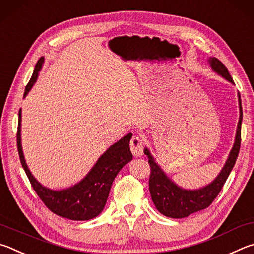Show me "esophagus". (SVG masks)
Here are the masks:
<instances>
[{
	"label": "esophagus",
	"instance_id": "esophagus-1",
	"mask_svg": "<svg viewBox=\"0 0 254 254\" xmlns=\"http://www.w3.org/2000/svg\"><path fill=\"white\" fill-rule=\"evenodd\" d=\"M130 150L135 157H140L144 154V140L139 136H132L130 139Z\"/></svg>",
	"mask_w": 254,
	"mask_h": 254
}]
</instances>
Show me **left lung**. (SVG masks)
I'll use <instances>...</instances> for the list:
<instances>
[{"label": "left lung", "mask_w": 254, "mask_h": 254, "mask_svg": "<svg viewBox=\"0 0 254 254\" xmlns=\"http://www.w3.org/2000/svg\"><path fill=\"white\" fill-rule=\"evenodd\" d=\"M211 68L221 74L231 83H234L232 77H231L226 66L216 58H210L208 59ZM239 106H240V118L238 124L237 135H235V141L232 147V150L229 155L228 161H226L224 167L216 179L204 188L199 190H184L177 186L174 182L171 181L166 176L162 168L155 162L149 150L145 148L144 153L148 156V163L150 166V175H149V192L152 196L153 202L157 210L163 215L173 217V219H182L195 212L202 211L204 208L208 207L212 202L216 198L217 195L221 192L222 188L228 180L231 171L237 162L238 155L240 152V146H241V124H242V105L241 97L239 95Z\"/></svg>", "instance_id": "8db88e82"}]
</instances>
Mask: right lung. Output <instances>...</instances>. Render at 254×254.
<instances>
[{
	"instance_id": "right-lung-1",
	"label": "right lung",
	"mask_w": 254,
	"mask_h": 254,
	"mask_svg": "<svg viewBox=\"0 0 254 254\" xmlns=\"http://www.w3.org/2000/svg\"><path fill=\"white\" fill-rule=\"evenodd\" d=\"M43 60V58H40L35 64L32 77L25 87L24 97L37 81ZM130 138L131 134H128L116 144L111 145L98 159L96 165L91 168L88 175L78 184L66 190H53L40 184L26 166L21 146V109L19 111L16 143L22 167L35 193L41 198L44 205L55 214L72 221L91 220L99 215L104 210L115 177L132 159V154L129 148Z\"/></svg>"
}]
</instances>
